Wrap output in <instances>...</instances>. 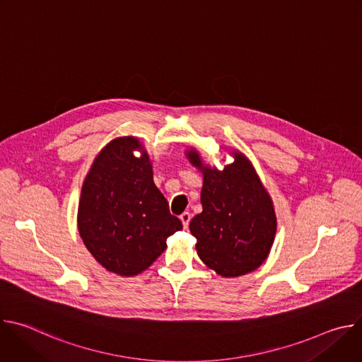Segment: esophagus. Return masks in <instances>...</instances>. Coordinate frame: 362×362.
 <instances>
[{"mask_svg":"<svg viewBox=\"0 0 362 362\" xmlns=\"http://www.w3.org/2000/svg\"><path fill=\"white\" fill-rule=\"evenodd\" d=\"M190 219H192V215H190L189 212H183V214L180 215V221H182V223H183V228H185V229L189 226Z\"/></svg>","mask_w":362,"mask_h":362,"instance_id":"1","label":"esophagus"}]
</instances>
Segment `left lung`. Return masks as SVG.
I'll use <instances>...</instances> for the list:
<instances>
[{
  "label": "left lung",
  "mask_w": 362,
  "mask_h": 362,
  "mask_svg": "<svg viewBox=\"0 0 362 362\" xmlns=\"http://www.w3.org/2000/svg\"><path fill=\"white\" fill-rule=\"evenodd\" d=\"M219 170L204 165L200 153L186 150L189 162L202 172V214L189 225L200 261L225 278L246 275L268 257L276 235L274 202L253 165L239 150Z\"/></svg>",
  "instance_id": "1"
}]
</instances>
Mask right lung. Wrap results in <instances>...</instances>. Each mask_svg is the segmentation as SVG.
<instances>
[{
  "label": "right lung",
  "instance_id": "add662e5",
  "mask_svg": "<svg viewBox=\"0 0 362 362\" xmlns=\"http://www.w3.org/2000/svg\"><path fill=\"white\" fill-rule=\"evenodd\" d=\"M77 228L94 259L124 278L146 271L183 228L154 185L151 160L137 137H116L98 151L83 182Z\"/></svg>",
  "mask_w": 362,
  "mask_h": 362
}]
</instances>
